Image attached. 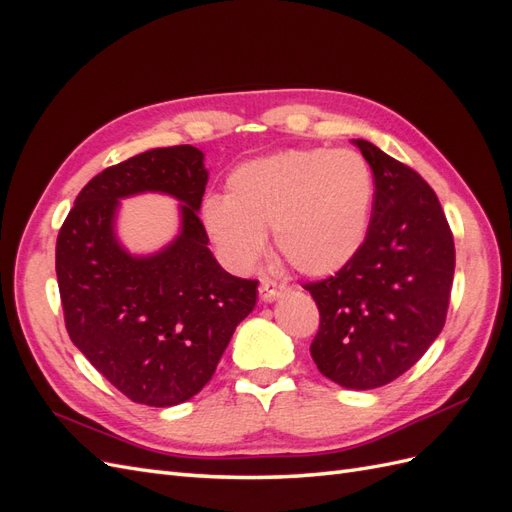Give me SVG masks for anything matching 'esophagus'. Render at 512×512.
Wrapping results in <instances>:
<instances>
[{"mask_svg":"<svg viewBox=\"0 0 512 512\" xmlns=\"http://www.w3.org/2000/svg\"><path fill=\"white\" fill-rule=\"evenodd\" d=\"M284 290H286L284 284H277V282H273V280H262V282H260V299L265 301V303H271V301H275L277 297H282Z\"/></svg>","mask_w":512,"mask_h":512,"instance_id":"1","label":"esophagus"}]
</instances>
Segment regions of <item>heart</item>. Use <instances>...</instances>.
Segmentation results:
<instances>
[{"instance_id":"b5f03b06","label":"heart","mask_w":512,"mask_h":512,"mask_svg":"<svg viewBox=\"0 0 512 512\" xmlns=\"http://www.w3.org/2000/svg\"><path fill=\"white\" fill-rule=\"evenodd\" d=\"M374 175L354 149L303 147L237 166L226 198L209 196L203 224L220 254L250 269L273 230L275 252L303 275L342 271L369 230Z\"/></svg>"}]
</instances>
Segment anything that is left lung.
<instances>
[{
  "label": "left lung",
  "mask_w": 512,
  "mask_h": 512,
  "mask_svg": "<svg viewBox=\"0 0 512 512\" xmlns=\"http://www.w3.org/2000/svg\"><path fill=\"white\" fill-rule=\"evenodd\" d=\"M374 170L365 243L329 280L307 284L320 329L309 352L344 389H378L421 359L440 335L455 273V243L440 200L410 166L363 138Z\"/></svg>",
  "instance_id": "1"
}]
</instances>
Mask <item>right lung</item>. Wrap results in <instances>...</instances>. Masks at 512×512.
<instances>
[{
	"mask_svg": "<svg viewBox=\"0 0 512 512\" xmlns=\"http://www.w3.org/2000/svg\"><path fill=\"white\" fill-rule=\"evenodd\" d=\"M192 145L149 149L91 179L59 230L55 271L72 344L136 404L177 406L211 380L258 282L220 267L198 218L209 173ZM179 199L180 235L138 257L114 230L121 197Z\"/></svg>",
	"mask_w": 512,
	"mask_h": 512,
	"instance_id": "add662e5",
	"label": "right lung"
}]
</instances>
